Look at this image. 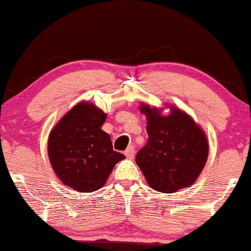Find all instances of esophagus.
<instances>
[{"label": "esophagus", "instance_id": "34e87169", "mask_svg": "<svg viewBox=\"0 0 251 251\" xmlns=\"http://www.w3.org/2000/svg\"><path fill=\"white\" fill-rule=\"evenodd\" d=\"M135 151H136V150H135L134 147L130 146V147H128V148H126V150L125 151V155L128 158H132L135 156Z\"/></svg>", "mask_w": 251, "mask_h": 251}]
</instances>
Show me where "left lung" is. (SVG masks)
<instances>
[{"mask_svg":"<svg viewBox=\"0 0 251 251\" xmlns=\"http://www.w3.org/2000/svg\"><path fill=\"white\" fill-rule=\"evenodd\" d=\"M169 108V115H162L157 108L141 104L149 138L138 150L136 163L152 189L170 194L196 181L207 162L209 147L204 131L189 115Z\"/></svg>","mask_w":251,"mask_h":251,"instance_id":"1","label":"left lung"}]
</instances>
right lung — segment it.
<instances>
[{"label":"right lung","mask_w":251,"mask_h":251,"mask_svg":"<svg viewBox=\"0 0 251 251\" xmlns=\"http://www.w3.org/2000/svg\"><path fill=\"white\" fill-rule=\"evenodd\" d=\"M107 115L89 102L68 111L50 131L48 156L62 183L78 193L104 185L115 164L126 156L113 149L110 136L101 126Z\"/></svg>","instance_id":"add662e5"}]
</instances>
